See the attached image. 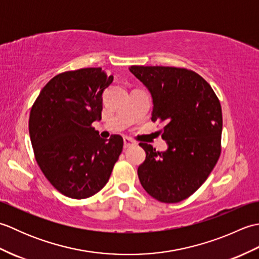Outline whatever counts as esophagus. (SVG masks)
Wrapping results in <instances>:
<instances>
[{"label": "esophagus", "instance_id": "obj_1", "mask_svg": "<svg viewBox=\"0 0 259 259\" xmlns=\"http://www.w3.org/2000/svg\"><path fill=\"white\" fill-rule=\"evenodd\" d=\"M134 145H135V142L131 140V139H129V138H124L123 139V147L124 148H129V147L134 146Z\"/></svg>", "mask_w": 259, "mask_h": 259}]
</instances>
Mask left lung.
<instances>
[{
  "label": "left lung",
  "mask_w": 259,
  "mask_h": 259,
  "mask_svg": "<svg viewBox=\"0 0 259 259\" xmlns=\"http://www.w3.org/2000/svg\"><path fill=\"white\" fill-rule=\"evenodd\" d=\"M130 72L152 98L151 120L163 121L166 151L140 142L146 160L138 168L144 189L172 203L191 196L205 183L221 156L222 107L211 87L191 70L133 65Z\"/></svg>",
  "instance_id": "8db88e82"
}]
</instances>
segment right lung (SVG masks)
I'll list each match as a JSON object with an SVG mask.
<instances>
[{
    "label": "right lung",
    "mask_w": 259,
    "mask_h": 259,
    "mask_svg": "<svg viewBox=\"0 0 259 259\" xmlns=\"http://www.w3.org/2000/svg\"><path fill=\"white\" fill-rule=\"evenodd\" d=\"M113 76L101 68L60 73L48 82L33 104L29 133L35 160L62 195L84 199L100 191L122 151L119 135L100 138L102 93Z\"/></svg>",
    "instance_id": "obj_1"
}]
</instances>
